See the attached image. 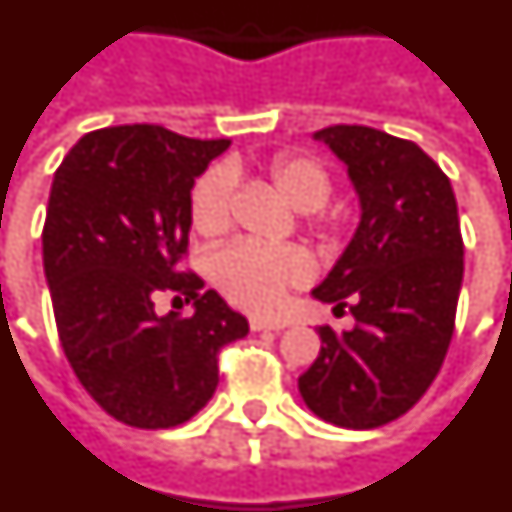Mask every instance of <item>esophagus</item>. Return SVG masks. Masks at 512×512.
<instances>
[{"instance_id": "1", "label": "esophagus", "mask_w": 512, "mask_h": 512, "mask_svg": "<svg viewBox=\"0 0 512 512\" xmlns=\"http://www.w3.org/2000/svg\"><path fill=\"white\" fill-rule=\"evenodd\" d=\"M249 328L252 330H283L286 328V322L283 320H273V317H249Z\"/></svg>"}]
</instances>
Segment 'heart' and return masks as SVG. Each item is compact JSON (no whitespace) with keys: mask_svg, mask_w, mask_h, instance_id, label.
Wrapping results in <instances>:
<instances>
[{"mask_svg":"<svg viewBox=\"0 0 512 512\" xmlns=\"http://www.w3.org/2000/svg\"><path fill=\"white\" fill-rule=\"evenodd\" d=\"M270 184L299 213H315L328 203L333 179L320 161L309 156H276L268 166ZM231 174L226 169H210L197 179L192 190V226L208 242H216L231 231ZM309 273V255L302 247L281 244L236 242L221 249L210 263V278L231 304L252 312L276 307L281 296L304 281Z\"/></svg>","mask_w":512,"mask_h":512,"instance_id":"b5f03b06","label":"heart"}]
</instances>
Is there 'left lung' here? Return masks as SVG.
Listing matches in <instances>:
<instances>
[{
	"instance_id": "1",
	"label": "left lung",
	"mask_w": 512,
	"mask_h": 512,
	"mask_svg": "<svg viewBox=\"0 0 512 512\" xmlns=\"http://www.w3.org/2000/svg\"><path fill=\"white\" fill-rule=\"evenodd\" d=\"M349 169L362 221L315 299L349 307L356 328H320L299 377L312 414L375 429L414 406L440 372L455 328L463 239L450 179L411 140L362 124L315 132Z\"/></svg>"
}]
</instances>
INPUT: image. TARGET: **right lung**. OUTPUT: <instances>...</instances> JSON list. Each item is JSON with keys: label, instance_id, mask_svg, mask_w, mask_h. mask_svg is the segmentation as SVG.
I'll return each mask as SVG.
<instances>
[{"label": "right lung", "instance_id": "add662e5", "mask_svg": "<svg viewBox=\"0 0 512 512\" xmlns=\"http://www.w3.org/2000/svg\"><path fill=\"white\" fill-rule=\"evenodd\" d=\"M229 140L158 124L88 132L51 182L44 273L64 356L93 401L137 429L184 424L213 398L218 351L249 333L203 278L179 270L195 179ZM190 301L161 318L155 299Z\"/></svg>", "mask_w": 512, "mask_h": 512}]
</instances>
